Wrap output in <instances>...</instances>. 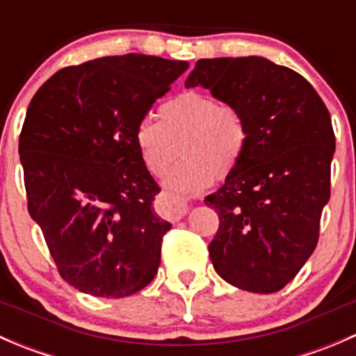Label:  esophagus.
Here are the masks:
<instances>
[{"instance_id":"1","label":"esophagus","mask_w":356,"mask_h":356,"mask_svg":"<svg viewBox=\"0 0 356 356\" xmlns=\"http://www.w3.org/2000/svg\"><path fill=\"white\" fill-rule=\"evenodd\" d=\"M160 208L163 213H167L172 218H181L184 215H188V211L191 210V204L188 201L179 200L177 196L172 195V193L163 191L160 195Z\"/></svg>"}]
</instances>
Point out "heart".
<instances>
[{
    "mask_svg": "<svg viewBox=\"0 0 356 356\" xmlns=\"http://www.w3.org/2000/svg\"><path fill=\"white\" fill-rule=\"evenodd\" d=\"M158 118H143L134 143L149 174L163 175L174 158L182 160L167 175L177 193H195L211 181H224L241 163L250 127L241 108L191 89L161 103Z\"/></svg>",
    "mask_w": 356,
    "mask_h": 356,
    "instance_id": "1",
    "label": "heart"
}]
</instances>
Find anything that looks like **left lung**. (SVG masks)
<instances>
[{"label":"left lung","mask_w":356,"mask_h":356,"mask_svg":"<svg viewBox=\"0 0 356 356\" xmlns=\"http://www.w3.org/2000/svg\"><path fill=\"white\" fill-rule=\"evenodd\" d=\"M196 86L239 106L250 127L239 167L204 198L220 218L211 264L236 288L277 293L318 243L331 198V115L303 75L261 56L198 60L186 79Z\"/></svg>","instance_id":"8db88e82"}]
</instances>
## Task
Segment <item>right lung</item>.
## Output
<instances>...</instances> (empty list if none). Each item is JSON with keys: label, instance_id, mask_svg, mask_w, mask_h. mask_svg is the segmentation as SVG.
Returning <instances> with one entry per match:
<instances>
[{"label": "right lung", "instance_id": "add662e5", "mask_svg": "<svg viewBox=\"0 0 356 356\" xmlns=\"http://www.w3.org/2000/svg\"><path fill=\"white\" fill-rule=\"evenodd\" d=\"M188 62L129 53L56 72L32 98L20 132L27 210L63 281L124 298L153 281L170 231L152 208L160 188L134 131Z\"/></svg>", "mask_w": 356, "mask_h": 356}]
</instances>
